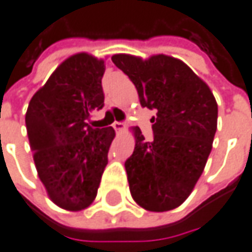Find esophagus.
I'll list each match as a JSON object with an SVG mask.
<instances>
[{
    "label": "esophagus",
    "instance_id": "34e87169",
    "mask_svg": "<svg viewBox=\"0 0 252 252\" xmlns=\"http://www.w3.org/2000/svg\"><path fill=\"white\" fill-rule=\"evenodd\" d=\"M112 126H113V129H115L116 132H122V130L125 129V123H122V122H115Z\"/></svg>",
    "mask_w": 252,
    "mask_h": 252
}]
</instances>
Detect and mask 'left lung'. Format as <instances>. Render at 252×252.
Listing matches in <instances>:
<instances>
[{"label": "left lung", "mask_w": 252, "mask_h": 252, "mask_svg": "<svg viewBox=\"0 0 252 252\" xmlns=\"http://www.w3.org/2000/svg\"><path fill=\"white\" fill-rule=\"evenodd\" d=\"M113 63L134 83L140 105L155 109L153 140L134 127V150L125 169L133 200L149 211L179 207L206 167L217 130L213 92L183 61L167 55L142 59L127 54Z\"/></svg>", "instance_id": "8db88e82"}]
</instances>
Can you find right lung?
I'll return each instance as SVG.
<instances>
[{"mask_svg": "<svg viewBox=\"0 0 252 252\" xmlns=\"http://www.w3.org/2000/svg\"><path fill=\"white\" fill-rule=\"evenodd\" d=\"M105 61L86 52L65 59L32 96L25 125L38 176L58 207L81 211L94 203L113 127L88 120L103 107Z\"/></svg>", "mask_w": 252, "mask_h": 252, "instance_id": "add662e5", "label": "right lung"}]
</instances>
